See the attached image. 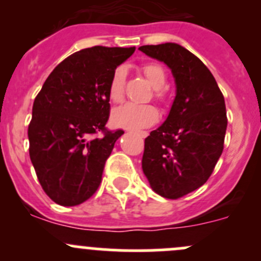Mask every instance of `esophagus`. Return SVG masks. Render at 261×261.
Here are the masks:
<instances>
[{
	"mask_svg": "<svg viewBox=\"0 0 261 261\" xmlns=\"http://www.w3.org/2000/svg\"><path fill=\"white\" fill-rule=\"evenodd\" d=\"M140 136H141V138H146L147 133H145V131H143V133H140Z\"/></svg>",
	"mask_w": 261,
	"mask_h": 261,
	"instance_id": "obj_1",
	"label": "esophagus"
}]
</instances>
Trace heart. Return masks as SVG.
Returning <instances> with one entry per match:
<instances>
[{
	"instance_id": "heart-1",
	"label": "heart",
	"mask_w": 261,
	"mask_h": 261,
	"mask_svg": "<svg viewBox=\"0 0 261 261\" xmlns=\"http://www.w3.org/2000/svg\"><path fill=\"white\" fill-rule=\"evenodd\" d=\"M143 73L146 80L155 88V97L158 99L165 98V92L163 89L167 82V73L162 65L156 63H147L143 67ZM126 69L117 67L111 75L109 83V96L114 102H121L125 96ZM159 118V112L152 105L134 103L127 102L120 107H116L112 111L111 120L114 125L118 127L140 130V128L152 126Z\"/></svg>"
}]
</instances>
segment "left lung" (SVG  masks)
<instances>
[{
  "instance_id": "left-lung-1",
  "label": "left lung",
  "mask_w": 261,
  "mask_h": 261,
  "mask_svg": "<svg viewBox=\"0 0 261 261\" xmlns=\"http://www.w3.org/2000/svg\"><path fill=\"white\" fill-rule=\"evenodd\" d=\"M139 50L167 64L174 77L177 91L169 115L145 139L141 163L152 191L177 199L203 186L222 154L225 98L208 68L179 44Z\"/></svg>"
}]
</instances>
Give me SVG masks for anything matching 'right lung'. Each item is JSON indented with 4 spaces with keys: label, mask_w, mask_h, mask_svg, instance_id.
Here are the masks:
<instances>
[{
    "label": "right lung",
    "mask_w": 261,
    "mask_h": 261,
    "mask_svg": "<svg viewBox=\"0 0 261 261\" xmlns=\"http://www.w3.org/2000/svg\"><path fill=\"white\" fill-rule=\"evenodd\" d=\"M134 51L135 46L82 49L54 68L34 101L30 159L44 192L60 206L83 203L101 184L105 163L123 134L106 128L109 83Z\"/></svg>",
    "instance_id": "1"
}]
</instances>
